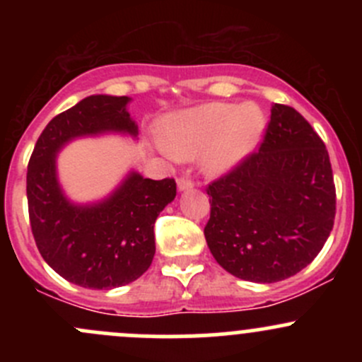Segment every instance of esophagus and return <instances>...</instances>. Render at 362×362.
Masks as SVG:
<instances>
[{"mask_svg":"<svg viewBox=\"0 0 362 362\" xmlns=\"http://www.w3.org/2000/svg\"><path fill=\"white\" fill-rule=\"evenodd\" d=\"M177 187H178V191H189V189L194 187V182L187 177H180L177 180Z\"/></svg>","mask_w":362,"mask_h":362,"instance_id":"obj_1","label":"esophagus"}]
</instances>
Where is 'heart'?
I'll return each instance as SVG.
<instances>
[{
  "label": "heart",
  "mask_w": 362,
  "mask_h": 362,
  "mask_svg": "<svg viewBox=\"0 0 362 362\" xmlns=\"http://www.w3.org/2000/svg\"><path fill=\"white\" fill-rule=\"evenodd\" d=\"M266 115L255 103H204L171 117L160 140L171 158L202 152L210 173H228L255 152L266 131Z\"/></svg>",
  "instance_id": "b5f03b06"
}]
</instances>
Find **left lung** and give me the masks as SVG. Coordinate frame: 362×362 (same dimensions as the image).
I'll return each instance as SVG.
<instances>
[{
    "label": "left lung",
    "mask_w": 362,
    "mask_h": 362,
    "mask_svg": "<svg viewBox=\"0 0 362 362\" xmlns=\"http://www.w3.org/2000/svg\"><path fill=\"white\" fill-rule=\"evenodd\" d=\"M204 238L215 261L242 280L272 284L317 257L337 214L329 154L293 107H272L257 152L206 187Z\"/></svg>",
    "instance_id": "8db88e82"
}]
</instances>
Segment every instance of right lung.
<instances>
[{"label":"right lung","mask_w":362,"mask_h":362,"mask_svg":"<svg viewBox=\"0 0 362 362\" xmlns=\"http://www.w3.org/2000/svg\"><path fill=\"white\" fill-rule=\"evenodd\" d=\"M127 96L96 94L54 117L40 134L28 164V210L36 247L68 282L113 289L140 279L156 254L154 224L177 196L173 178L151 180L131 171L107 199L75 204L57 182L56 156L80 136H136Z\"/></svg>","instance_id":"obj_1"}]
</instances>
